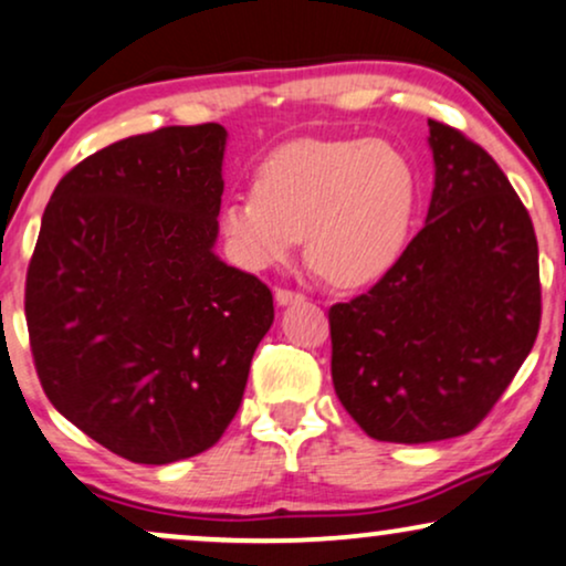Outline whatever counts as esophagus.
<instances>
[{"label": "esophagus", "instance_id": "34e87169", "mask_svg": "<svg viewBox=\"0 0 566 566\" xmlns=\"http://www.w3.org/2000/svg\"><path fill=\"white\" fill-rule=\"evenodd\" d=\"M275 302L285 306V304H296V302H304V296L298 294V291H289V289H275Z\"/></svg>", "mask_w": 566, "mask_h": 566}]
</instances>
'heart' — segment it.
<instances>
[{
	"label": "heart",
	"instance_id": "obj_1",
	"mask_svg": "<svg viewBox=\"0 0 566 566\" xmlns=\"http://www.w3.org/2000/svg\"><path fill=\"white\" fill-rule=\"evenodd\" d=\"M417 209V176L380 138H298L264 159L254 191L233 193L220 230L233 260L264 270L306 256L336 285L378 281L399 262Z\"/></svg>",
	"mask_w": 566,
	"mask_h": 566
}]
</instances>
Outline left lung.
<instances>
[{
	"label": "left lung",
	"instance_id": "obj_1",
	"mask_svg": "<svg viewBox=\"0 0 566 566\" xmlns=\"http://www.w3.org/2000/svg\"><path fill=\"white\" fill-rule=\"evenodd\" d=\"M430 125L424 228L367 294L327 312L333 386L369 438L430 443L475 430L541 327L538 241L483 146Z\"/></svg>",
	"mask_w": 566,
	"mask_h": 566
}]
</instances>
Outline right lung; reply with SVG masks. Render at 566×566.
Returning a JSON list of instances; mask_svg holds the SVG:
<instances>
[{
    "label": "right lung",
    "mask_w": 566,
    "mask_h": 566,
    "mask_svg": "<svg viewBox=\"0 0 566 566\" xmlns=\"http://www.w3.org/2000/svg\"><path fill=\"white\" fill-rule=\"evenodd\" d=\"M226 138L170 125L86 157L54 188L28 264L41 388L136 464L220 441L275 317L268 285L214 254Z\"/></svg>",
    "instance_id": "obj_1"
}]
</instances>
